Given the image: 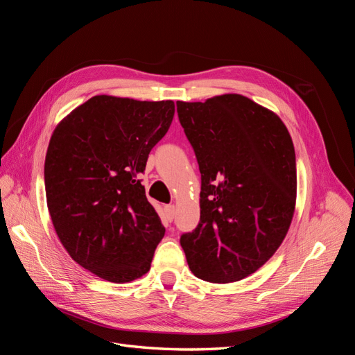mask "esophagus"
Here are the masks:
<instances>
[{
    "mask_svg": "<svg viewBox=\"0 0 355 355\" xmlns=\"http://www.w3.org/2000/svg\"><path fill=\"white\" fill-rule=\"evenodd\" d=\"M164 210H166L167 219H168V220H173L175 216H176V207L173 206V204H168V206L164 207Z\"/></svg>",
    "mask_w": 355,
    "mask_h": 355,
    "instance_id": "esophagus-1",
    "label": "esophagus"
}]
</instances>
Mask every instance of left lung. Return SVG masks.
<instances>
[{
	"instance_id": "left-lung-1",
	"label": "left lung",
	"mask_w": 355,
	"mask_h": 355,
	"mask_svg": "<svg viewBox=\"0 0 355 355\" xmlns=\"http://www.w3.org/2000/svg\"><path fill=\"white\" fill-rule=\"evenodd\" d=\"M201 173L200 222L180 237L189 270L243 280L283 243L296 204V157L280 116L241 94L176 102Z\"/></svg>"
}]
</instances>
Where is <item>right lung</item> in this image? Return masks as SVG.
Masks as SVG:
<instances>
[{"label":"right lung","instance_id":"right-lung-1","mask_svg":"<svg viewBox=\"0 0 355 355\" xmlns=\"http://www.w3.org/2000/svg\"><path fill=\"white\" fill-rule=\"evenodd\" d=\"M173 101L93 96L51 135L44 182L47 207L72 259L106 282L146 274L164 237L139 180L151 149L167 133Z\"/></svg>","mask_w":355,"mask_h":355}]
</instances>
